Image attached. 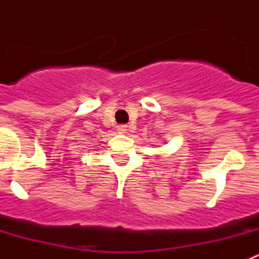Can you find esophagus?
Listing matches in <instances>:
<instances>
[{"mask_svg": "<svg viewBox=\"0 0 259 259\" xmlns=\"http://www.w3.org/2000/svg\"><path fill=\"white\" fill-rule=\"evenodd\" d=\"M116 131H118L119 134H125V131H127V125L119 124L118 127H116Z\"/></svg>", "mask_w": 259, "mask_h": 259, "instance_id": "34e87169", "label": "esophagus"}]
</instances>
